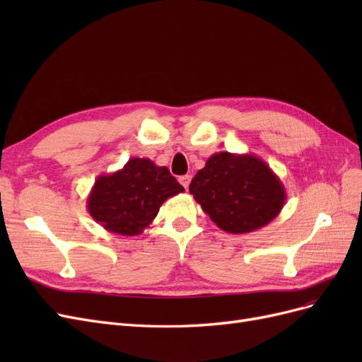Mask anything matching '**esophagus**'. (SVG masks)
Instances as JSON below:
<instances>
[{
  "label": "esophagus",
  "instance_id": "esophagus-1",
  "mask_svg": "<svg viewBox=\"0 0 362 362\" xmlns=\"http://www.w3.org/2000/svg\"><path fill=\"white\" fill-rule=\"evenodd\" d=\"M178 180H180L182 187H184L185 190H187V189H189V184H190V180H192L190 175H182V177H180Z\"/></svg>",
  "mask_w": 362,
  "mask_h": 362
}]
</instances>
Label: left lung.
Returning a JSON list of instances; mask_svg holds the SVG:
<instances>
[{
	"label": "left lung",
	"mask_w": 362,
	"mask_h": 362,
	"mask_svg": "<svg viewBox=\"0 0 362 362\" xmlns=\"http://www.w3.org/2000/svg\"><path fill=\"white\" fill-rule=\"evenodd\" d=\"M189 190L211 222L229 234L266 226L287 201L284 184L264 160L226 151L206 160Z\"/></svg>",
	"instance_id": "8db88e82"
}]
</instances>
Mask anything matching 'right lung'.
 I'll list each match as a JSON object with an SVG mask.
<instances>
[{
    "label": "right lung",
    "instance_id": "right-lung-1",
    "mask_svg": "<svg viewBox=\"0 0 362 362\" xmlns=\"http://www.w3.org/2000/svg\"><path fill=\"white\" fill-rule=\"evenodd\" d=\"M182 192L166 166L136 157L122 169L96 178L87 211L108 233L139 235L154 221L163 202Z\"/></svg>",
    "mask_w": 362,
    "mask_h": 362
}]
</instances>
